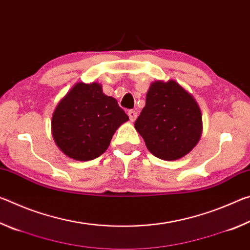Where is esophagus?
<instances>
[{"mask_svg": "<svg viewBox=\"0 0 250 250\" xmlns=\"http://www.w3.org/2000/svg\"><path fill=\"white\" fill-rule=\"evenodd\" d=\"M128 116H129L131 121H134L135 119H137V117H138V112L135 111V110H129Z\"/></svg>", "mask_w": 250, "mask_h": 250, "instance_id": "obj_1", "label": "esophagus"}]
</instances>
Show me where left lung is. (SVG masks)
Here are the masks:
<instances>
[{
  "label": "left lung",
  "instance_id": "obj_1",
  "mask_svg": "<svg viewBox=\"0 0 250 250\" xmlns=\"http://www.w3.org/2000/svg\"><path fill=\"white\" fill-rule=\"evenodd\" d=\"M146 146L156 158H183L197 145L202 115L193 97L174 80L150 86L146 105L134 122Z\"/></svg>",
  "mask_w": 250,
  "mask_h": 250
}]
</instances>
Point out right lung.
I'll list each match as a JSON object with an SVG mask.
<instances>
[{"mask_svg":"<svg viewBox=\"0 0 250 250\" xmlns=\"http://www.w3.org/2000/svg\"><path fill=\"white\" fill-rule=\"evenodd\" d=\"M118 101L97 83H79L55 109L52 129L59 149L69 158L89 161L108 149L116 130L128 121Z\"/></svg>","mask_w":250,"mask_h":250,"instance_id":"1","label":"right lung"}]
</instances>
